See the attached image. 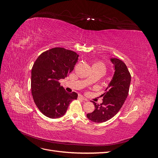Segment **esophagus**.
Here are the masks:
<instances>
[{
	"label": "esophagus",
	"mask_w": 158,
	"mask_h": 158,
	"mask_svg": "<svg viewBox=\"0 0 158 158\" xmlns=\"http://www.w3.org/2000/svg\"><path fill=\"white\" fill-rule=\"evenodd\" d=\"M78 99H82V100H83V101H85V102L88 101V99L86 98H84V96H82V95H78Z\"/></svg>",
	"instance_id": "obj_1"
}]
</instances>
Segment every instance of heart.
<instances>
[{
	"label": "heart",
	"instance_id": "1",
	"mask_svg": "<svg viewBox=\"0 0 158 158\" xmlns=\"http://www.w3.org/2000/svg\"><path fill=\"white\" fill-rule=\"evenodd\" d=\"M92 67H95V68H99V69H102L103 70H106V67H105V65L102 63H99V62H98V63H95L93 64Z\"/></svg>",
	"mask_w": 158,
	"mask_h": 158
}]
</instances>
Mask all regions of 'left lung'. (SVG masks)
<instances>
[{"mask_svg":"<svg viewBox=\"0 0 158 158\" xmlns=\"http://www.w3.org/2000/svg\"><path fill=\"white\" fill-rule=\"evenodd\" d=\"M114 74L108 86L105 89L103 102L97 104L92 102L95 110L87 114V117L95 123H103L113 118L118 112L128 96L131 76L126 64L121 60L111 58Z\"/></svg>","mask_w":158,"mask_h":158,"instance_id":"1","label":"left lung"}]
</instances>
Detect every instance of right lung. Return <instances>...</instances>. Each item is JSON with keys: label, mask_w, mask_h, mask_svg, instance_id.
<instances>
[{"label": "right lung", "mask_w": 158, "mask_h": 158, "mask_svg": "<svg viewBox=\"0 0 158 158\" xmlns=\"http://www.w3.org/2000/svg\"><path fill=\"white\" fill-rule=\"evenodd\" d=\"M76 52L55 47L41 53L31 69V89L34 102L46 117H63L70 103L78 98L76 92L69 94L59 80L67 77L78 62Z\"/></svg>", "instance_id": "add662e5"}]
</instances>
